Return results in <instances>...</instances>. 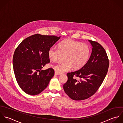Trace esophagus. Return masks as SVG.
Listing matches in <instances>:
<instances>
[{"instance_id":"34e87169","label":"esophagus","mask_w":123,"mask_h":123,"mask_svg":"<svg viewBox=\"0 0 123 123\" xmlns=\"http://www.w3.org/2000/svg\"><path fill=\"white\" fill-rule=\"evenodd\" d=\"M55 75H60V74H58L57 72H56L55 71Z\"/></svg>"}]
</instances>
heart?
<instances>
[{
	"mask_svg": "<svg viewBox=\"0 0 123 123\" xmlns=\"http://www.w3.org/2000/svg\"><path fill=\"white\" fill-rule=\"evenodd\" d=\"M50 60L56 61L61 56H64V62L52 65L58 74L69 70L72 67L74 69L82 68L88 62L90 56V48L85 43L65 40L58 45V48L51 47L48 52Z\"/></svg>",
	"mask_w": 123,
	"mask_h": 123,
	"instance_id": "obj_1",
	"label": "heart"
}]
</instances>
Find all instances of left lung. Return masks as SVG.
<instances>
[{"mask_svg":"<svg viewBox=\"0 0 123 123\" xmlns=\"http://www.w3.org/2000/svg\"><path fill=\"white\" fill-rule=\"evenodd\" d=\"M89 42L92 47L89 59L80 70L68 73V81L63 85L66 93L76 101L93 95L102 84L109 68L108 58L104 47L96 42ZM74 76L79 80L74 79Z\"/></svg>","mask_w":123,"mask_h":123,"instance_id":"left-lung-1","label":"left lung"}]
</instances>
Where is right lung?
<instances>
[{"mask_svg": "<svg viewBox=\"0 0 123 123\" xmlns=\"http://www.w3.org/2000/svg\"><path fill=\"white\" fill-rule=\"evenodd\" d=\"M60 38L36 34L24 39L16 49L13 70L18 85L25 93L37 95L47 87L55 72L52 68H42L50 62L48 50Z\"/></svg>", "mask_w": 123, "mask_h": 123, "instance_id": "right-lung-1", "label": "right lung"}]
</instances>
